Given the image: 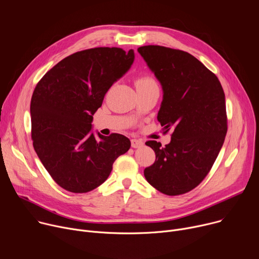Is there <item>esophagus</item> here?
Masks as SVG:
<instances>
[{"mask_svg":"<svg viewBox=\"0 0 259 259\" xmlns=\"http://www.w3.org/2000/svg\"><path fill=\"white\" fill-rule=\"evenodd\" d=\"M143 144H144L143 141L140 140V139H135V138L131 139V146L134 147V149H137V147H140V146H142Z\"/></svg>","mask_w":259,"mask_h":259,"instance_id":"1","label":"esophagus"}]
</instances>
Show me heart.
Here are the masks:
<instances>
[{
	"mask_svg": "<svg viewBox=\"0 0 259 259\" xmlns=\"http://www.w3.org/2000/svg\"><path fill=\"white\" fill-rule=\"evenodd\" d=\"M135 86L136 89H149V88H154V87H158L157 83L155 82V80L151 77H141L138 78L135 82Z\"/></svg>",
	"mask_w": 259,
	"mask_h": 259,
	"instance_id": "1",
	"label": "heart"
}]
</instances>
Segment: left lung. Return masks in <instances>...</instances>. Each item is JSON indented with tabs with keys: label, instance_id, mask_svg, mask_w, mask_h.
Instances as JSON below:
<instances>
[{
	"label": "left lung",
	"instance_id": "8db88e82",
	"mask_svg": "<svg viewBox=\"0 0 259 259\" xmlns=\"http://www.w3.org/2000/svg\"><path fill=\"white\" fill-rule=\"evenodd\" d=\"M163 90L158 121L172 130L164 147L146 141L156 153L144 169L151 186L168 196L186 194L213 166L228 131L226 96L217 77L192 54L163 46L137 49Z\"/></svg>",
	"mask_w": 259,
	"mask_h": 259
}]
</instances>
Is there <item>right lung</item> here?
<instances>
[{"label":"right lung","mask_w":259,"mask_h":259,"mask_svg":"<svg viewBox=\"0 0 259 259\" xmlns=\"http://www.w3.org/2000/svg\"><path fill=\"white\" fill-rule=\"evenodd\" d=\"M131 49L99 47L73 53L35 86L30 101L31 139L42 164L62 189L87 193L103 183L129 138L92 131L93 115L107 90L130 69Z\"/></svg>","instance_id":"obj_1"}]
</instances>
